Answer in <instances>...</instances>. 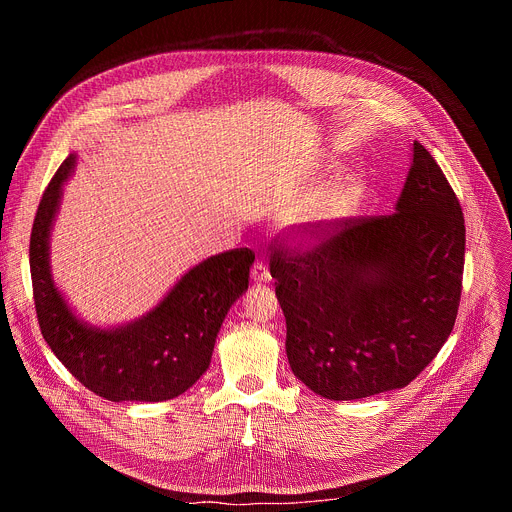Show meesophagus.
Returning <instances> with one entry per match:
<instances>
[{
    "label": "esophagus",
    "instance_id": "34e87169",
    "mask_svg": "<svg viewBox=\"0 0 512 512\" xmlns=\"http://www.w3.org/2000/svg\"><path fill=\"white\" fill-rule=\"evenodd\" d=\"M251 279H253L255 283H269V281H271V273H269L267 265L261 263V261H257V263L253 265V269H251Z\"/></svg>",
    "mask_w": 512,
    "mask_h": 512
}]
</instances>
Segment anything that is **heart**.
I'll return each instance as SVG.
<instances>
[{
    "instance_id": "1",
    "label": "heart",
    "mask_w": 512,
    "mask_h": 512,
    "mask_svg": "<svg viewBox=\"0 0 512 512\" xmlns=\"http://www.w3.org/2000/svg\"><path fill=\"white\" fill-rule=\"evenodd\" d=\"M362 192L364 182L358 174L330 178L291 208L283 229L300 243H314L356 208Z\"/></svg>"
}]
</instances>
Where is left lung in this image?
<instances>
[{
	"label": "left lung",
	"instance_id": "left-lung-1",
	"mask_svg": "<svg viewBox=\"0 0 512 512\" xmlns=\"http://www.w3.org/2000/svg\"><path fill=\"white\" fill-rule=\"evenodd\" d=\"M464 247L460 202L413 141L393 214L344 221L304 253L273 249L291 371L332 401L407 387L454 328Z\"/></svg>",
	"mask_w": 512,
	"mask_h": 512
}]
</instances>
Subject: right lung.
I'll return each instance as SVG.
<instances>
[{"mask_svg":"<svg viewBox=\"0 0 512 512\" xmlns=\"http://www.w3.org/2000/svg\"><path fill=\"white\" fill-rule=\"evenodd\" d=\"M70 154L50 180L30 237L34 304L44 340L64 367L103 399L158 403L188 391L208 369L214 342L231 306L249 287L251 249L212 255L190 267L141 318L93 326L70 308L54 283L50 233L72 176Z\"/></svg>","mask_w":512,"mask_h":512,"instance_id":"obj_1","label":"right lung"}]
</instances>
